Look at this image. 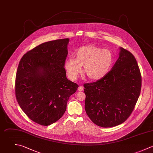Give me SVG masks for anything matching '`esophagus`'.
<instances>
[{"instance_id": "obj_1", "label": "esophagus", "mask_w": 153, "mask_h": 153, "mask_svg": "<svg viewBox=\"0 0 153 153\" xmlns=\"http://www.w3.org/2000/svg\"><path fill=\"white\" fill-rule=\"evenodd\" d=\"M83 90V87L82 86H79L78 88V91H82Z\"/></svg>"}]
</instances>
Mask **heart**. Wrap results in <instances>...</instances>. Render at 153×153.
Returning a JSON list of instances; mask_svg holds the SVG:
<instances>
[{
    "mask_svg": "<svg viewBox=\"0 0 153 153\" xmlns=\"http://www.w3.org/2000/svg\"><path fill=\"white\" fill-rule=\"evenodd\" d=\"M114 60L112 52L93 45L80 47L75 52V58H68L65 62V68L68 76L75 80L82 71L92 80H97L104 77L110 70Z\"/></svg>",
    "mask_w": 153,
    "mask_h": 153,
    "instance_id": "obj_1",
    "label": "heart"
}]
</instances>
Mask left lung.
Segmentation results:
<instances>
[{"mask_svg":"<svg viewBox=\"0 0 153 153\" xmlns=\"http://www.w3.org/2000/svg\"><path fill=\"white\" fill-rule=\"evenodd\" d=\"M112 69L101 79L85 83V110L95 125L111 128L132 114L141 93L142 77L134 55L120 48Z\"/></svg>","mask_w":153,"mask_h":153,"instance_id":"left-lung-1","label":"left lung"}]
</instances>
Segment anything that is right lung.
Listing matches in <instances>:
<instances>
[{"label":"right lung","instance_id":"obj_1","mask_svg":"<svg viewBox=\"0 0 153 153\" xmlns=\"http://www.w3.org/2000/svg\"><path fill=\"white\" fill-rule=\"evenodd\" d=\"M68 39L42 43L21 58L15 92L21 108L34 122L48 126L64 114L69 97L79 86L68 80L64 68Z\"/></svg>","mask_w":153,"mask_h":153}]
</instances>
